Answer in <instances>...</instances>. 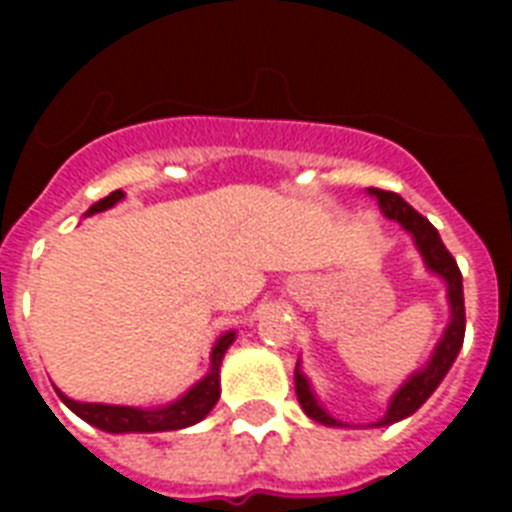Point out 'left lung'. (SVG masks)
Here are the masks:
<instances>
[{
    "label": "left lung",
    "instance_id": "left-lung-1",
    "mask_svg": "<svg viewBox=\"0 0 512 512\" xmlns=\"http://www.w3.org/2000/svg\"><path fill=\"white\" fill-rule=\"evenodd\" d=\"M369 196L377 199L380 204V212L388 220H396L401 228H404L409 236H412L414 247L420 252L422 263L433 276L446 284V303H449V324H446L444 335L436 342V348L430 353L428 364L412 372L401 382V388L390 396L388 412L382 414L380 420L372 422L369 428H388L393 422H401L406 417H412L417 409H420L433 390L441 385V380L446 377V372L452 369V364L457 361V353L462 348V340H465V295H462V273L457 268V260L449 255V249L444 247V241L438 236V231L430 225L428 217H422L417 209H412L406 204L398 193L382 191V188H366ZM295 390L297 401L303 406V412L311 417V420L327 425V428H350L348 422L337 420L324 409V404L316 396L311 380L305 377L303 366L297 361L295 366Z\"/></svg>",
    "mask_w": 512,
    "mask_h": 512
}]
</instances>
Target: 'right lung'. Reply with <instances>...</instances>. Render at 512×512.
I'll return each instance as SVG.
<instances>
[{
  "mask_svg": "<svg viewBox=\"0 0 512 512\" xmlns=\"http://www.w3.org/2000/svg\"><path fill=\"white\" fill-rule=\"evenodd\" d=\"M124 199V191L108 193L106 199L95 201L84 217L106 212L114 204ZM236 340V332H223L212 345L209 353V372L201 377L199 382H193L191 388L185 390L183 396L170 401L164 406H154V409H140V406H119V404H87V401H74L68 398L60 388V401L84 422H90L92 428L106 430V433H167V430H183L191 428L196 422H201L212 412V406L220 398V364H223L225 350L231 348Z\"/></svg>",
  "mask_w": 512,
  "mask_h": 512,
  "instance_id": "1",
  "label": "right lung"
}]
</instances>
